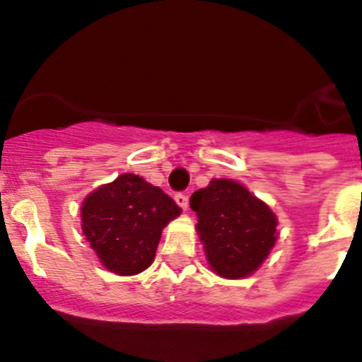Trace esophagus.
<instances>
[{
  "label": "esophagus",
  "instance_id": "34e87169",
  "mask_svg": "<svg viewBox=\"0 0 362 362\" xmlns=\"http://www.w3.org/2000/svg\"><path fill=\"white\" fill-rule=\"evenodd\" d=\"M175 203H177L183 210H187L188 209V196H187V194H175Z\"/></svg>",
  "mask_w": 362,
  "mask_h": 362
}]
</instances>
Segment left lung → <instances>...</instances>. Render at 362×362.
<instances>
[{"label": "left lung", "mask_w": 362, "mask_h": 362, "mask_svg": "<svg viewBox=\"0 0 362 362\" xmlns=\"http://www.w3.org/2000/svg\"><path fill=\"white\" fill-rule=\"evenodd\" d=\"M190 206L197 214V233L217 276H250L276 245L274 212L232 179H214L194 192Z\"/></svg>", "instance_id": "8db88e82"}]
</instances>
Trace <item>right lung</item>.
<instances>
[{
    "mask_svg": "<svg viewBox=\"0 0 362 362\" xmlns=\"http://www.w3.org/2000/svg\"><path fill=\"white\" fill-rule=\"evenodd\" d=\"M179 214L161 188L121 174L83 201V233L108 270L134 276L152 264L163 228Z\"/></svg>",
    "mask_w": 362,
    "mask_h": 362,
    "instance_id": "right-lung-1",
    "label": "right lung"
}]
</instances>
